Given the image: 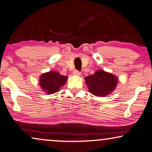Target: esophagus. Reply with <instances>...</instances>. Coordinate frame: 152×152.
Returning a JSON list of instances; mask_svg holds the SVG:
<instances>
[{"instance_id":"1","label":"esophagus","mask_w":152,"mask_h":152,"mask_svg":"<svg viewBox=\"0 0 152 152\" xmlns=\"http://www.w3.org/2000/svg\"><path fill=\"white\" fill-rule=\"evenodd\" d=\"M73 74H74V75H75V76H80V75L81 74V73L78 72L77 70H75L74 71V72H73Z\"/></svg>"}]
</instances>
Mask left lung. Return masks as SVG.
I'll use <instances>...</instances> for the list:
<instances>
[{
    "instance_id": "left-lung-1",
    "label": "left lung",
    "mask_w": 152,
    "mask_h": 152,
    "mask_svg": "<svg viewBox=\"0 0 152 152\" xmlns=\"http://www.w3.org/2000/svg\"><path fill=\"white\" fill-rule=\"evenodd\" d=\"M86 83L89 91L97 97H104L112 93L116 88L118 78L103 70H97L93 75L86 76Z\"/></svg>"
}]
</instances>
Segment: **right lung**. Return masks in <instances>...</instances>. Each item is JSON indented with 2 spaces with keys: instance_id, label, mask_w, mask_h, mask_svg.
I'll list each match as a JSON object with an SVG mask.
<instances>
[{
  "instance_id": "right-lung-1",
  "label": "right lung",
  "mask_w": 152,
  "mask_h": 152,
  "mask_svg": "<svg viewBox=\"0 0 152 152\" xmlns=\"http://www.w3.org/2000/svg\"><path fill=\"white\" fill-rule=\"evenodd\" d=\"M68 77L62 76L55 71L44 73L40 76L39 84L41 88L47 94H54L66 83Z\"/></svg>"
}]
</instances>
